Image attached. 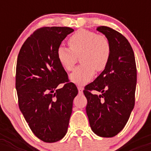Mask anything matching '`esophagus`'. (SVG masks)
<instances>
[{
    "label": "esophagus",
    "instance_id": "esophagus-1",
    "mask_svg": "<svg viewBox=\"0 0 151 151\" xmlns=\"http://www.w3.org/2000/svg\"><path fill=\"white\" fill-rule=\"evenodd\" d=\"M78 88V91H79V93L80 94H83V88L81 86H78L77 87Z\"/></svg>",
    "mask_w": 151,
    "mask_h": 151
}]
</instances>
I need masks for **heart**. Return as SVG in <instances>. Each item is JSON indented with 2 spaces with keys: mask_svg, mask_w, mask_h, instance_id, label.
I'll return each instance as SVG.
<instances>
[{
  "mask_svg": "<svg viewBox=\"0 0 151 151\" xmlns=\"http://www.w3.org/2000/svg\"><path fill=\"white\" fill-rule=\"evenodd\" d=\"M68 44L70 48L58 47L57 57L65 69L71 71L77 63V57L80 55L82 64L70 75L73 83L85 84L92 80L96 70L100 71L104 69L111 54L110 43L104 35L80 29L70 36Z\"/></svg>",
  "mask_w": 151,
  "mask_h": 151,
  "instance_id": "heart-1",
  "label": "heart"
}]
</instances>
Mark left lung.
Masks as SVG:
<instances>
[{
	"label": "left lung",
	"mask_w": 151,
	"mask_h": 151,
	"mask_svg": "<svg viewBox=\"0 0 151 151\" xmlns=\"http://www.w3.org/2000/svg\"><path fill=\"white\" fill-rule=\"evenodd\" d=\"M96 30L109 39L110 57L104 71L85 87L83 93L92 131L98 136L112 137L124 128L134 106L136 62L130 43L121 33L106 26Z\"/></svg>",
	"instance_id": "left-lung-1"
}]
</instances>
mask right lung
I'll return each instance as SVG.
<instances>
[{
  "label": "right lung",
  "mask_w": 151,
  "mask_h": 151,
  "mask_svg": "<svg viewBox=\"0 0 151 151\" xmlns=\"http://www.w3.org/2000/svg\"><path fill=\"white\" fill-rule=\"evenodd\" d=\"M73 31L68 27L37 29L17 57L15 86L19 109L33 133L45 142L59 141L66 135L78 93L57 57L61 42ZM60 84L63 88H58Z\"/></svg>",
  "instance_id": "1"
}]
</instances>
